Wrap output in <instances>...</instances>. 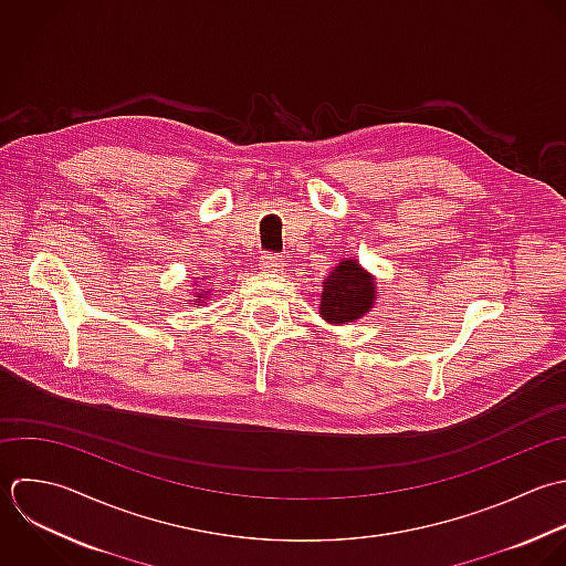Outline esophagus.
Here are the masks:
<instances>
[{
    "mask_svg": "<svg viewBox=\"0 0 566 566\" xmlns=\"http://www.w3.org/2000/svg\"><path fill=\"white\" fill-rule=\"evenodd\" d=\"M260 269L269 271V273H277L284 269V258L280 253H264L260 258Z\"/></svg>",
    "mask_w": 566,
    "mask_h": 566,
    "instance_id": "34e87169",
    "label": "esophagus"
}]
</instances>
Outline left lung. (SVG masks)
<instances>
[{
	"label": "left lung",
	"mask_w": 566,
	"mask_h": 566,
	"mask_svg": "<svg viewBox=\"0 0 566 566\" xmlns=\"http://www.w3.org/2000/svg\"><path fill=\"white\" fill-rule=\"evenodd\" d=\"M375 277L357 260H342L324 280L319 313L331 324L361 319L375 304Z\"/></svg>",
	"instance_id": "8db88e82"
}]
</instances>
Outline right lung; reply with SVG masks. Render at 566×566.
Wrapping results in <instances>:
<instances>
[{"instance_id": "add662e5", "label": "right lung", "mask_w": 566, "mask_h": 566, "mask_svg": "<svg viewBox=\"0 0 566 566\" xmlns=\"http://www.w3.org/2000/svg\"><path fill=\"white\" fill-rule=\"evenodd\" d=\"M207 293H209V291H205V293H198V295H196V300H198V304H196V306H202V297H205Z\"/></svg>"}]
</instances>
